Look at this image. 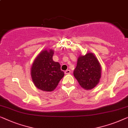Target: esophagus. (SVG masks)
<instances>
[{
    "instance_id": "1",
    "label": "esophagus",
    "mask_w": 128,
    "mask_h": 128,
    "mask_svg": "<svg viewBox=\"0 0 128 128\" xmlns=\"http://www.w3.org/2000/svg\"><path fill=\"white\" fill-rule=\"evenodd\" d=\"M70 73H71V71H70V70H66V71H65V74H70Z\"/></svg>"
}]
</instances>
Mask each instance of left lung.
I'll list each match as a JSON object with an SVG mask.
<instances>
[{
	"label": "left lung",
	"mask_w": 128,
	"mask_h": 128,
	"mask_svg": "<svg viewBox=\"0 0 128 128\" xmlns=\"http://www.w3.org/2000/svg\"><path fill=\"white\" fill-rule=\"evenodd\" d=\"M74 75L84 89H92L99 83L102 67L94 54L89 52L78 57Z\"/></svg>",
	"instance_id": "left-lung-1"
}]
</instances>
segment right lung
Listing matches in <instances>:
<instances>
[{
    "mask_svg": "<svg viewBox=\"0 0 128 128\" xmlns=\"http://www.w3.org/2000/svg\"><path fill=\"white\" fill-rule=\"evenodd\" d=\"M53 50H44L34 60L30 69L34 84L44 92L54 90L64 75L59 62L53 61Z\"/></svg>",
    "mask_w": 128,
    "mask_h": 128,
    "instance_id": "obj_1",
    "label": "right lung"
}]
</instances>
